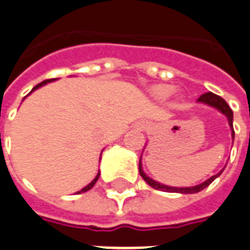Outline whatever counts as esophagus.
Listing matches in <instances>:
<instances>
[{
    "label": "esophagus",
    "instance_id": "34e87169",
    "mask_svg": "<svg viewBox=\"0 0 250 250\" xmlns=\"http://www.w3.org/2000/svg\"><path fill=\"white\" fill-rule=\"evenodd\" d=\"M143 128H146V126H143Z\"/></svg>",
    "mask_w": 250,
    "mask_h": 250
}]
</instances>
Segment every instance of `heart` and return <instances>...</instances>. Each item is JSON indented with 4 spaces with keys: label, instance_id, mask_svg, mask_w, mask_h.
Masks as SVG:
<instances>
[{
    "label": "heart",
    "instance_id": "1",
    "mask_svg": "<svg viewBox=\"0 0 250 250\" xmlns=\"http://www.w3.org/2000/svg\"><path fill=\"white\" fill-rule=\"evenodd\" d=\"M175 88L173 85H168V84H159V85H155L154 88H152V94H154L158 99H162V101H165V99H167L170 96L174 94Z\"/></svg>",
    "mask_w": 250,
    "mask_h": 250
}]
</instances>
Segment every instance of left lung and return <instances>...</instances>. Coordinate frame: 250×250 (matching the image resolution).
I'll list each match as a JSON object with an SVG mask.
<instances>
[{"label": "left lung", "mask_w": 250, "mask_h": 250, "mask_svg": "<svg viewBox=\"0 0 250 250\" xmlns=\"http://www.w3.org/2000/svg\"><path fill=\"white\" fill-rule=\"evenodd\" d=\"M197 102L204 103V104H208V106H211V107H215L219 110L222 114H225L227 117V120H229V125H230V128H231V136H233L234 139V129H233V110L230 108V106L227 104L226 101L223 99V98H220V96L215 95L212 92H207V94H204V95H201L199 99H197ZM139 171H140V175L143 177V180L147 182L149 187H152L154 189H158V190H163V192H174V193H197V192H200L203 190L204 188H207L215 178H218L220 174H222V171L218 173V174L212 175L211 178H208L207 181H204L203 184L200 185H196V187H189V188H174V187H167V185H163L161 182H158V181L152 180V178H149L144 171H143V166H142V156H140V162H139Z\"/></svg>", "instance_id": "8db88e82"}]
</instances>
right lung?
Masks as SVG:
<instances>
[{"label": "right lung", "mask_w": 250, "mask_h": 250, "mask_svg": "<svg viewBox=\"0 0 250 250\" xmlns=\"http://www.w3.org/2000/svg\"><path fill=\"white\" fill-rule=\"evenodd\" d=\"M53 80H54V79H50V80H44V82H42V83H41V84H38V85H35V87H34V89L39 88V87H42V85H44V84H47V83H50V82H53ZM34 89H32V91H34ZM98 178H99V173L96 174L95 178H94V180L91 181V182H89V184H88V185H87V187H84V188H83V189H82V190H79V192H76V193H84V192H87V190H89L91 188H92V187H94V185H95V182H96V181H98Z\"/></svg>", "instance_id": "add662e5"}]
</instances>
